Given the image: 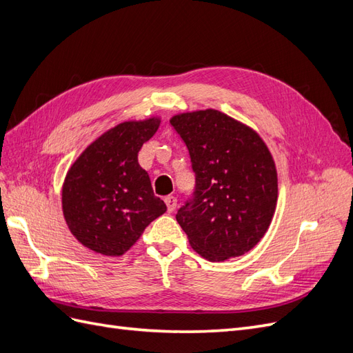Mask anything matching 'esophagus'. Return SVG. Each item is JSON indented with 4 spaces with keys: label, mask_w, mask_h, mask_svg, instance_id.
Instances as JSON below:
<instances>
[{
    "label": "esophagus",
    "mask_w": 353,
    "mask_h": 353,
    "mask_svg": "<svg viewBox=\"0 0 353 353\" xmlns=\"http://www.w3.org/2000/svg\"><path fill=\"white\" fill-rule=\"evenodd\" d=\"M165 203H166V208H168L169 213H172L176 209V199L174 196H166Z\"/></svg>",
    "instance_id": "esophagus-1"
}]
</instances>
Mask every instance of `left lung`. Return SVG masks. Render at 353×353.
I'll return each mask as SVG.
<instances>
[{"label": "left lung", "mask_w": 353, "mask_h": 353, "mask_svg": "<svg viewBox=\"0 0 353 353\" xmlns=\"http://www.w3.org/2000/svg\"><path fill=\"white\" fill-rule=\"evenodd\" d=\"M196 174L194 196L176 213L190 245L210 262L252 250L268 231L279 199L270 148L250 126L215 109L178 113Z\"/></svg>", "instance_id": "left-lung-1"}]
</instances>
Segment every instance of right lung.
I'll return each mask as SVG.
<instances>
[{
	"mask_svg": "<svg viewBox=\"0 0 353 353\" xmlns=\"http://www.w3.org/2000/svg\"><path fill=\"white\" fill-rule=\"evenodd\" d=\"M160 117L117 123L85 148L61 187L63 216L85 248L117 258L130 250L166 205L154 196L138 152L156 134Z\"/></svg>",
	"mask_w": 353,
	"mask_h": 353,
	"instance_id": "1",
	"label": "right lung"
}]
</instances>
